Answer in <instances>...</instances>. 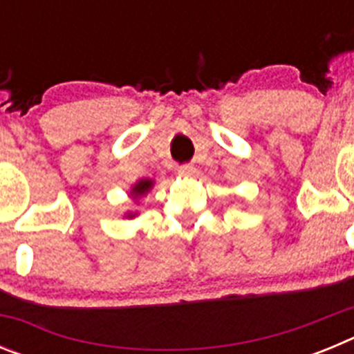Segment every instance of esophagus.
I'll list each match as a JSON object with an SVG mask.
<instances>
[{
	"label": "esophagus",
	"mask_w": 354,
	"mask_h": 354,
	"mask_svg": "<svg viewBox=\"0 0 354 354\" xmlns=\"http://www.w3.org/2000/svg\"><path fill=\"white\" fill-rule=\"evenodd\" d=\"M177 174H179L180 177H193V175H195V167H193V165H183V167L177 168Z\"/></svg>",
	"instance_id": "esophagus-1"
}]
</instances>
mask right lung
Here are the masks:
<instances>
[{"label": "right lung", "instance_id": "1", "mask_svg": "<svg viewBox=\"0 0 354 354\" xmlns=\"http://www.w3.org/2000/svg\"><path fill=\"white\" fill-rule=\"evenodd\" d=\"M152 186H154V183H152L150 179L138 180V183L131 187V196H133V198H140V196H143L145 193H149V189ZM133 216H134V212H129V214H127V218H133Z\"/></svg>", "mask_w": 354, "mask_h": 354}]
</instances>
